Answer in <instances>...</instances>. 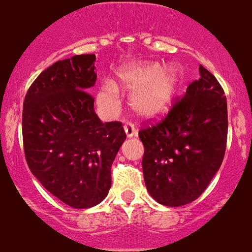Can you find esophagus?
<instances>
[{
  "instance_id": "esophagus-1",
  "label": "esophagus",
  "mask_w": 252,
  "mask_h": 252,
  "mask_svg": "<svg viewBox=\"0 0 252 252\" xmlns=\"http://www.w3.org/2000/svg\"><path fill=\"white\" fill-rule=\"evenodd\" d=\"M124 128H125V132H126V135H127L128 138H131V136H136V134H138L135 126H134L131 122H127V124L124 126Z\"/></svg>"
}]
</instances>
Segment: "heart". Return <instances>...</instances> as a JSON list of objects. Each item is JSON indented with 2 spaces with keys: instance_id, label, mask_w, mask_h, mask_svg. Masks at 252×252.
Instances as JSON below:
<instances>
[{
  "instance_id": "1",
  "label": "heart",
  "mask_w": 252,
  "mask_h": 252,
  "mask_svg": "<svg viewBox=\"0 0 252 252\" xmlns=\"http://www.w3.org/2000/svg\"><path fill=\"white\" fill-rule=\"evenodd\" d=\"M122 88L132 90L130 104L143 117H156L165 113L174 101L183 80V72L177 65L160 67L158 63H131L117 72ZM98 102L106 109L118 104V90L113 83L102 84L97 94Z\"/></svg>"
}]
</instances>
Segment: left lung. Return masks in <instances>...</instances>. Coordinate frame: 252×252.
Returning <instances> with one entry per match:
<instances>
[{
  "label": "left lung",
  "instance_id": "obj_1",
  "mask_svg": "<svg viewBox=\"0 0 252 252\" xmlns=\"http://www.w3.org/2000/svg\"><path fill=\"white\" fill-rule=\"evenodd\" d=\"M200 78L189 84L158 124L143 127L142 168L150 195L168 207L194 202L208 187L224 160L228 106L224 90L202 65Z\"/></svg>",
  "mask_w": 252,
  "mask_h": 252
}]
</instances>
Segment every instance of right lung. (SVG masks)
<instances>
[{"label":"right lung","mask_w":252,"mask_h":252,"mask_svg":"<svg viewBox=\"0 0 252 252\" xmlns=\"http://www.w3.org/2000/svg\"><path fill=\"white\" fill-rule=\"evenodd\" d=\"M94 54L57 61L28 88L22 132L28 168L72 208L102 202L112 186V164L126 139L118 121L102 124L88 88L96 83Z\"/></svg>","instance_id":"1"}]
</instances>
